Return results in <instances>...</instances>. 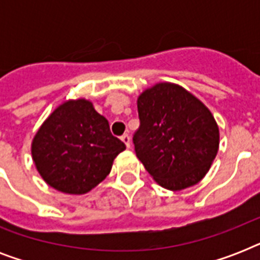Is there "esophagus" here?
Masks as SVG:
<instances>
[{"instance_id":"1","label":"esophagus","mask_w":260,"mask_h":260,"mask_svg":"<svg viewBox=\"0 0 260 260\" xmlns=\"http://www.w3.org/2000/svg\"><path fill=\"white\" fill-rule=\"evenodd\" d=\"M121 140L124 142V144L126 146V148H129L131 147V138H129V135H122L121 136Z\"/></svg>"}]
</instances>
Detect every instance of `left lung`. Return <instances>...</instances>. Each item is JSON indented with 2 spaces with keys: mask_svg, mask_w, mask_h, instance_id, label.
Masks as SVG:
<instances>
[{
  "mask_svg": "<svg viewBox=\"0 0 260 260\" xmlns=\"http://www.w3.org/2000/svg\"><path fill=\"white\" fill-rule=\"evenodd\" d=\"M138 112L135 151L156 183L178 191L201 181L220 144L210 110L179 85L160 82L139 95Z\"/></svg>",
  "mask_w": 260,
  "mask_h": 260,
  "instance_id": "left-lung-1",
  "label": "left lung"
}]
</instances>
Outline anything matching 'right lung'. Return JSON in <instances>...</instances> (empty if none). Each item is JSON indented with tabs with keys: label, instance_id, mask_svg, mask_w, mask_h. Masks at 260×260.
Masks as SVG:
<instances>
[{
	"label": "right lung",
	"instance_id": "add662e5",
	"mask_svg": "<svg viewBox=\"0 0 260 260\" xmlns=\"http://www.w3.org/2000/svg\"><path fill=\"white\" fill-rule=\"evenodd\" d=\"M125 144L85 98L69 100L47 117L32 140V159L54 189L85 194L106 178Z\"/></svg>",
	"mask_w": 260,
	"mask_h": 260
}]
</instances>
